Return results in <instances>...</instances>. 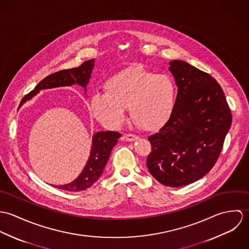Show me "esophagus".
<instances>
[{"label": "esophagus", "instance_id": "obj_1", "mask_svg": "<svg viewBox=\"0 0 249 249\" xmlns=\"http://www.w3.org/2000/svg\"><path fill=\"white\" fill-rule=\"evenodd\" d=\"M124 139L125 141H128V142H133V141L138 139V136L134 135V134H124Z\"/></svg>", "mask_w": 249, "mask_h": 249}]
</instances>
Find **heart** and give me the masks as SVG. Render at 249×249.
Wrapping results in <instances>:
<instances>
[{"label": "heart", "instance_id": "b5f03b06", "mask_svg": "<svg viewBox=\"0 0 249 249\" xmlns=\"http://www.w3.org/2000/svg\"><path fill=\"white\" fill-rule=\"evenodd\" d=\"M105 94L91 98L92 115L104 125L119 127L128 107L133 122L142 129L154 130L173 116L178 103V87L168 74L140 67H129L110 76Z\"/></svg>", "mask_w": 249, "mask_h": 249}]
</instances>
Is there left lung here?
Returning <instances> with one entry per match:
<instances>
[{
    "label": "left lung",
    "mask_w": 249,
    "mask_h": 249,
    "mask_svg": "<svg viewBox=\"0 0 249 249\" xmlns=\"http://www.w3.org/2000/svg\"><path fill=\"white\" fill-rule=\"evenodd\" d=\"M178 85L171 119L149 136L146 166L161 184L180 187L203 178L215 164L232 114L223 90L209 73L182 60L170 62Z\"/></svg>",
    "instance_id": "left-lung-1"
}]
</instances>
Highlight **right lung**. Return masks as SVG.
I'll list each match as a JSON object with an SVG mask.
<instances>
[{
  "instance_id": "1",
  "label": "right lung",
  "mask_w": 249,
  "mask_h": 249,
  "mask_svg": "<svg viewBox=\"0 0 249 249\" xmlns=\"http://www.w3.org/2000/svg\"><path fill=\"white\" fill-rule=\"evenodd\" d=\"M93 68L94 59H90L83 62L76 68L56 71L46 76L36 85V88L32 92H30L22 99L19 107H22L23 104L31 100L40 90L43 89L78 84L82 86L86 92V85L89 82ZM121 136V133L114 131H100L94 134L90 156L81 174L71 183L55 186V188L68 192H79L91 187L102 176L111 150L118 142V139Z\"/></svg>"
}]
</instances>
